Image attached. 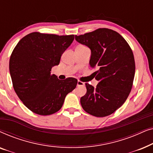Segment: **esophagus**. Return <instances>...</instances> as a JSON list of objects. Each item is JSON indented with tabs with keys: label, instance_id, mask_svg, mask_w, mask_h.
Masks as SVG:
<instances>
[{
	"label": "esophagus",
	"instance_id": "esophagus-1",
	"mask_svg": "<svg viewBox=\"0 0 153 153\" xmlns=\"http://www.w3.org/2000/svg\"><path fill=\"white\" fill-rule=\"evenodd\" d=\"M83 85H84V83L80 81H77V86H83Z\"/></svg>",
	"mask_w": 153,
	"mask_h": 153
}]
</instances>
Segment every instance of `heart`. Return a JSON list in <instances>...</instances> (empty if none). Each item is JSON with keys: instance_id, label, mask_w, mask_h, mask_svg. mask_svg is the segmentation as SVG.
I'll use <instances>...</instances> for the list:
<instances>
[{"instance_id": "heart-1", "label": "heart", "mask_w": 153, "mask_h": 153, "mask_svg": "<svg viewBox=\"0 0 153 153\" xmlns=\"http://www.w3.org/2000/svg\"><path fill=\"white\" fill-rule=\"evenodd\" d=\"M78 46H83V45H78ZM78 46H77V47H78Z\"/></svg>"}]
</instances>
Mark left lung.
Masks as SVG:
<instances>
[{
  "label": "left lung",
  "instance_id": "8db88e82",
  "mask_svg": "<svg viewBox=\"0 0 153 153\" xmlns=\"http://www.w3.org/2000/svg\"><path fill=\"white\" fill-rule=\"evenodd\" d=\"M78 42L91 50L90 66L98 81L96 88L85 83L87 92L81 104L88 114L105 117L118 109L128 97L135 74L133 52L126 40L116 31L99 28L77 36Z\"/></svg>",
  "mask_w": 153,
  "mask_h": 153
}]
</instances>
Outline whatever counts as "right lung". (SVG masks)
Segmentation results:
<instances>
[{
    "mask_svg": "<svg viewBox=\"0 0 153 153\" xmlns=\"http://www.w3.org/2000/svg\"><path fill=\"white\" fill-rule=\"evenodd\" d=\"M74 35H57L31 33L19 42L10 58L12 84L19 98L35 114L48 116L61 108L65 98L76 86L77 80H60L51 74L59 64Z\"/></svg>",
    "mask_w": 153,
    "mask_h": 153,
    "instance_id": "1",
    "label": "right lung"
}]
</instances>
